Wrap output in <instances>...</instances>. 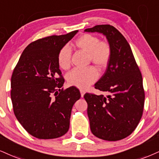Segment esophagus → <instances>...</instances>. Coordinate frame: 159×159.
I'll list each match as a JSON object with an SVG mask.
<instances>
[{
	"label": "esophagus",
	"mask_w": 159,
	"mask_h": 159,
	"mask_svg": "<svg viewBox=\"0 0 159 159\" xmlns=\"http://www.w3.org/2000/svg\"><path fill=\"white\" fill-rule=\"evenodd\" d=\"M80 93H81V97H82V98H83L85 92L84 91V90H82V89H81V90H80Z\"/></svg>",
	"instance_id": "obj_1"
}]
</instances>
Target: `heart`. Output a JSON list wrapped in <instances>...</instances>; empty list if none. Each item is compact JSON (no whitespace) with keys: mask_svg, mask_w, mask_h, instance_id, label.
I'll return each mask as SVG.
<instances>
[{"mask_svg":"<svg viewBox=\"0 0 159 159\" xmlns=\"http://www.w3.org/2000/svg\"><path fill=\"white\" fill-rule=\"evenodd\" d=\"M75 46L80 50L89 54V60L99 70H104L110 63L112 49L110 43L100 41L97 36L84 34L75 41ZM72 52L65 46L58 52V64L63 70H68L72 64ZM98 73L94 67L84 70H74L68 75L69 84L81 89H85L96 81Z\"/></svg>","mask_w":159,"mask_h":159,"instance_id":"obj_1","label":"heart"}]
</instances>
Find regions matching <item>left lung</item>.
<instances>
[{
    "instance_id": "obj_1",
    "label": "left lung",
    "mask_w": 159,
    "mask_h": 159,
    "mask_svg": "<svg viewBox=\"0 0 159 159\" xmlns=\"http://www.w3.org/2000/svg\"><path fill=\"white\" fill-rule=\"evenodd\" d=\"M84 32L102 33L112 49L106 71L95 84L107 96L84 95L91 131L103 140H121L135 130L142 116L145 98L142 75L130 46L117 29L97 25Z\"/></svg>"
}]
</instances>
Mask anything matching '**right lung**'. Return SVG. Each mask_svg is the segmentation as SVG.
Masks as SVG:
<instances>
[{
	"instance_id": "right-lung-1",
	"label": "right lung",
	"mask_w": 159,
	"mask_h": 159,
	"mask_svg": "<svg viewBox=\"0 0 159 159\" xmlns=\"http://www.w3.org/2000/svg\"><path fill=\"white\" fill-rule=\"evenodd\" d=\"M78 32L32 42L13 70L11 99L15 117L38 139H56L66 134L72 107L81 98L75 87L63 89L64 79L58 64L59 50Z\"/></svg>"
}]
</instances>
